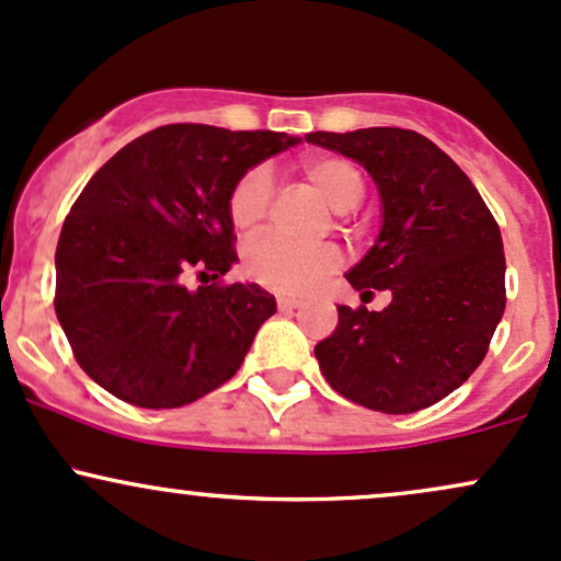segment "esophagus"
<instances>
[{"instance_id":"obj_1","label":"esophagus","mask_w":561,"mask_h":561,"mask_svg":"<svg viewBox=\"0 0 561 561\" xmlns=\"http://www.w3.org/2000/svg\"><path fill=\"white\" fill-rule=\"evenodd\" d=\"M278 307H280V312H291L299 307V299L297 297H278Z\"/></svg>"}]
</instances>
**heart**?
Returning <instances> with one entry per match:
<instances>
[{"mask_svg":"<svg viewBox=\"0 0 561 561\" xmlns=\"http://www.w3.org/2000/svg\"><path fill=\"white\" fill-rule=\"evenodd\" d=\"M307 182L318 190L327 206L347 214L364 201L366 182L358 165L345 158H307L302 162ZM273 201V173L256 165L245 171L232 186L230 216L238 230H254L264 221ZM340 254L334 245H297L278 234H259L243 251V267L262 286L273 291L297 294L316 286L334 273Z\"/></svg>","mask_w":561,"mask_h":561,"instance_id":"1","label":"heart"}]
</instances>
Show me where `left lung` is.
I'll list each match as a JSON object with an SVG mask.
<instances>
[{"label":"left lung","mask_w":561,"mask_h":561,"mask_svg":"<svg viewBox=\"0 0 561 561\" xmlns=\"http://www.w3.org/2000/svg\"><path fill=\"white\" fill-rule=\"evenodd\" d=\"M366 168L379 192V232L345 273L355 291H390L385 310L336 307L316 345L340 396L409 414L460 388L484 360L505 310L503 238L471 179L431 138L403 128L307 134Z\"/></svg>","instance_id":"left-lung-1"}]
</instances>
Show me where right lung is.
<instances>
[{
  "label": "right lung",
  "instance_id": "obj_1",
  "mask_svg": "<svg viewBox=\"0 0 561 561\" xmlns=\"http://www.w3.org/2000/svg\"><path fill=\"white\" fill-rule=\"evenodd\" d=\"M299 136L162 125L125 144L71 206L56 249V316L77 364L144 409L192 403L243 364L278 310L259 283L184 286L190 270L221 278L232 249V186L297 147Z\"/></svg>",
  "mask_w": 561,
  "mask_h": 561
}]
</instances>
